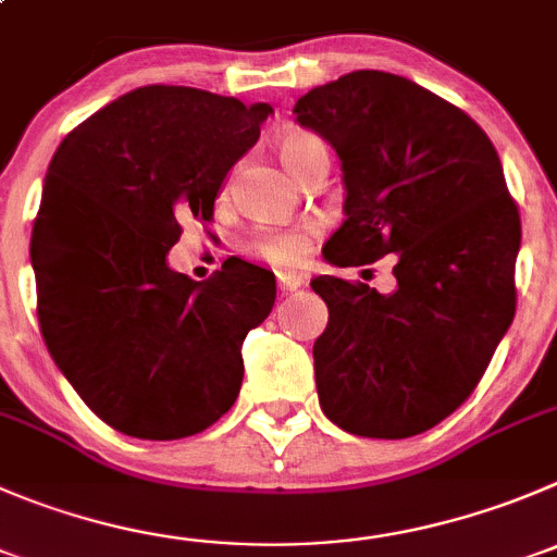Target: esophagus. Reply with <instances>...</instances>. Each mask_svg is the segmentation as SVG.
<instances>
[{
  "label": "esophagus",
  "mask_w": 557,
  "mask_h": 557,
  "mask_svg": "<svg viewBox=\"0 0 557 557\" xmlns=\"http://www.w3.org/2000/svg\"><path fill=\"white\" fill-rule=\"evenodd\" d=\"M300 287H304V275L278 273V289H282V293H295V289Z\"/></svg>",
  "instance_id": "34e87169"
}]
</instances>
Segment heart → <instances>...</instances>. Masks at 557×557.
<instances>
[{"label": "heart", "mask_w": 557, "mask_h": 557, "mask_svg": "<svg viewBox=\"0 0 557 557\" xmlns=\"http://www.w3.org/2000/svg\"><path fill=\"white\" fill-rule=\"evenodd\" d=\"M275 152L295 180L304 177L317 163L327 161V147L311 131L289 128L275 139ZM320 237V226L306 221L295 226H259L246 240V248L253 257L275 264V268H295L306 259L314 240Z\"/></svg>", "instance_id": "obj_1"}]
</instances>
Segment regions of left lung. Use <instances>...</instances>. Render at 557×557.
<instances>
[{
  "mask_svg": "<svg viewBox=\"0 0 557 557\" xmlns=\"http://www.w3.org/2000/svg\"><path fill=\"white\" fill-rule=\"evenodd\" d=\"M344 172V224L322 253L338 268L396 253V289L320 275V407L361 437L437 426L479 385L517 306L520 210L490 136L410 78L355 71L295 103Z\"/></svg>",
  "mask_w": 557,
  "mask_h": 557,
  "instance_id": "8db88e82",
  "label": "left lung"
}]
</instances>
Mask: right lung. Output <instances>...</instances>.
Segmentation results:
<instances>
[{
    "instance_id": "right-lung-1",
    "label": "right lung",
    "mask_w": 557,
    "mask_h": 557,
    "mask_svg": "<svg viewBox=\"0 0 557 557\" xmlns=\"http://www.w3.org/2000/svg\"><path fill=\"white\" fill-rule=\"evenodd\" d=\"M268 103L150 84L73 128L32 226L37 320L84 405L141 441L213 426L240 394L243 338L270 314V270L232 257L194 282L166 264L183 219L210 221Z\"/></svg>"
}]
</instances>
